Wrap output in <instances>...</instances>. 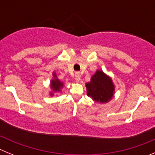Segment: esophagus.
I'll use <instances>...</instances> for the list:
<instances>
[{
  "mask_svg": "<svg viewBox=\"0 0 155 155\" xmlns=\"http://www.w3.org/2000/svg\"><path fill=\"white\" fill-rule=\"evenodd\" d=\"M75 81H76V82H79L81 81V75L79 73H76L75 74Z\"/></svg>",
  "mask_w": 155,
  "mask_h": 155,
  "instance_id": "34e87169",
  "label": "esophagus"
}]
</instances>
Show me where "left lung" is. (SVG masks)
Listing matches in <instances>:
<instances>
[{
	"label": "left lung",
	"mask_w": 155,
	"mask_h": 155,
	"mask_svg": "<svg viewBox=\"0 0 155 155\" xmlns=\"http://www.w3.org/2000/svg\"><path fill=\"white\" fill-rule=\"evenodd\" d=\"M87 94L94 101L106 103L112 99L115 91L113 81L102 71H97L86 84Z\"/></svg>",
	"instance_id": "1"
}]
</instances>
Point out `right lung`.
Listing matches in <instances>:
<instances>
[{
    "instance_id": "add662e5",
    "label": "right lung",
    "mask_w": 155,
    "mask_h": 155,
    "mask_svg": "<svg viewBox=\"0 0 155 155\" xmlns=\"http://www.w3.org/2000/svg\"><path fill=\"white\" fill-rule=\"evenodd\" d=\"M53 79L50 81V87L53 90V92L50 93V95H53V92H57V91H61V88L64 86V83L61 81L57 78V74L56 73L53 74Z\"/></svg>"
}]
</instances>
